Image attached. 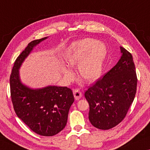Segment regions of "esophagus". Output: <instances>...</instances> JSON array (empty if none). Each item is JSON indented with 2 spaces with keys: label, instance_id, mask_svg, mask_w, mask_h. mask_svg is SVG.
<instances>
[{
  "label": "esophagus",
  "instance_id": "esophagus-1",
  "mask_svg": "<svg viewBox=\"0 0 150 150\" xmlns=\"http://www.w3.org/2000/svg\"><path fill=\"white\" fill-rule=\"evenodd\" d=\"M73 94L74 96V98L76 100H79V99L82 97V92L80 91L79 89H75L73 91Z\"/></svg>",
  "mask_w": 150,
  "mask_h": 150
}]
</instances>
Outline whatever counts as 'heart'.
<instances>
[{"label":"heart","mask_w":150,"mask_h":150,"mask_svg":"<svg viewBox=\"0 0 150 150\" xmlns=\"http://www.w3.org/2000/svg\"><path fill=\"white\" fill-rule=\"evenodd\" d=\"M105 55L104 44L96 43L93 39L86 38L78 41L73 45L67 56L66 63L70 68L80 64V76L85 81L91 82L100 75ZM62 70L66 79L71 80L73 78V74L69 69L63 67Z\"/></svg>","instance_id":"b5f03b06"}]
</instances>
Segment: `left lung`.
<instances>
[{
	"label": "left lung",
	"mask_w": 150,
	"mask_h": 150,
	"mask_svg": "<svg viewBox=\"0 0 150 150\" xmlns=\"http://www.w3.org/2000/svg\"><path fill=\"white\" fill-rule=\"evenodd\" d=\"M121 57L113 68L85 92L88 119L99 129L114 127L123 121L134 100L137 78L133 56L123 47Z\"/></svg>",
	"instance_id": "8db88e82"
}]
</instances>
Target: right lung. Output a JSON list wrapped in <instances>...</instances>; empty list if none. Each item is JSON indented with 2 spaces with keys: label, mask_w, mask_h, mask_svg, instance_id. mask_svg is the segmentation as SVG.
Instances as JSON below:
<instances>
[{
  "label": "right lung",
  "mask_w": 150,
  "mask_h": 150,
  "mask_svg": "<svg viewBox=\"0 0 150 150\" xmlns=\"http://www.w3.org/2000/svg\"><path fill=\"white\" fill-rule=\"evenodd\" d=\"M47 38L31 41L17 57L10 76V88L17 117L37 134L53 136L60 132L67 123L69 110L74 100L72 90L56 86L29 88L21 82L19 72L33 48Z\"/></svg>",
  "instance_id": "obj_1"
}]
</instances>
